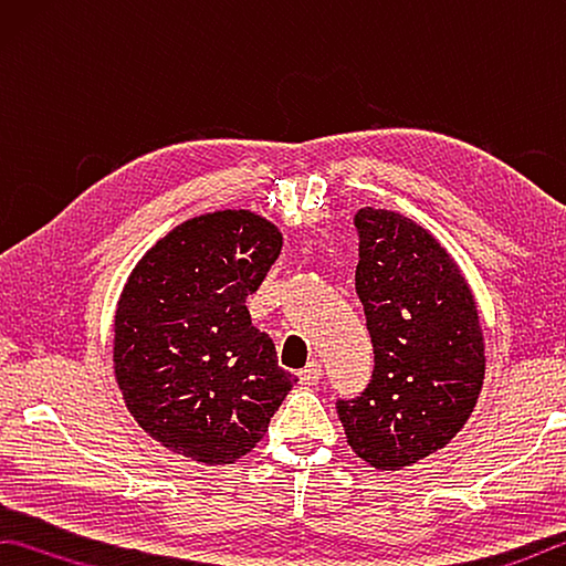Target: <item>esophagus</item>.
<instances>
[{
  "instance_id": "esophagus-1",
  "label": "esophagus",
  "mask_w": 566,
  "mask_h": 566,
  "mask_svg": "<svg viewBox=\"0 0 566 566\" xmlns=\"http://www.w3.org/2000/svg\"><path fill=\"white\" fill-rule=\"evenodd\" d=\"M321 375H323V365L318 360H311L298 373V380H301V385H305V388H313V385L321 382Z\"/></svg>"
}]
</instances>
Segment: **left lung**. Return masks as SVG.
Masks as SVG:
<instances>
[{"label": "left lung", "mask_w": 566, "mask_h": 566, "mask_svg": "<svg viewBox=\"0 0 566 566\" xmlns=\"http://www.w3.org/2000/svg\"><path fill=\"white\" fill-rule=\"evenodd\" d=\"M355 293L375 368L335 410L353 452L400 470L442 450L474 410L484 380L478 305L458 263L410 218L360 208Z\"/></svg>", "instance_id": "1"}]
</instances>
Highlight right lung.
Masks as SVG:
<instances>
[{
	"mask_svg": "<svg viewBox=\"0 0 566 566\" xmlns=\"http://www.w3.org/2000/svg\"><path fill=\"white\" fill-rule=\"evenodd\" d=\"M283 235L251 211H216L174 228L122 293L114 370L134 420L176 454L233 462L261 442L295 375L251 323L245 298Z\"/></svg>",
	"mask_w": 566,
	"mask_h": 566,
	"instance_id": "1",
	"label": "right lung"
}]
</instances>
